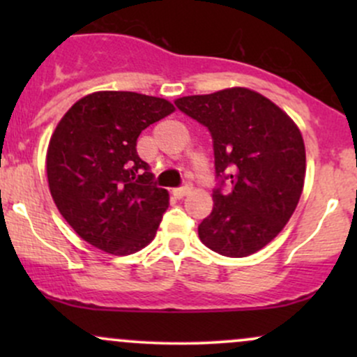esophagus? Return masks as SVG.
Returning <instances> with one entry per match:
<instances>
[{
  "label": "esophagus",
  "mask_w": 357,
  "mask_h": 357,
  "mask_svg": "<svg viewBox=\"0 0 357 357\" xmlns=\"http://www.w3.org/2000/svg\"><path fill=\"white\" fill-rule=\"evenodd\" d=\"M190 191H191L190 184H184V186H181V188H176V190L173 191V195L176 196V198H183V196H186Z\"/></svg>",
  "instance_id": "esophagus-1"
}]
</instances>
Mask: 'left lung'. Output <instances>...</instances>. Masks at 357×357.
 <instances>
[{"label": "left lung", "instance_id": "left-lung-1", "mask_svg": "<svg viewBox=\"0 0 357 357\" xmlns=\"http://www.w3.org/2000/svg\"><path fill=\"white\" fill-rule=\"evenodd\" d=\"M176 107L210 130L218 184L199 240L225 257H248L272 241L301 199L305 147L272 100L248 89L190 96Z\"/></svg>", "mask_w": 357, "mask_h": 357}]
</instances>
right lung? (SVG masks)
<instances>
[{"label":"right lung","instance_id":"right-lung-1","mask_svg":"<svg viewBox=\"0 0 357 357\" xmlns=\"http://www.w3.org/2000/svg\"><path fill=\"white\" fill-rule=\"evenodd\" d=\"M174 107L136 92H96L72 105L47 153L52 198L77 235L114 255L139 252L155 236L169 195L137 154L146 127Z\"/></svg>","mask_w":357,"mask_h":357}]
</instances>
